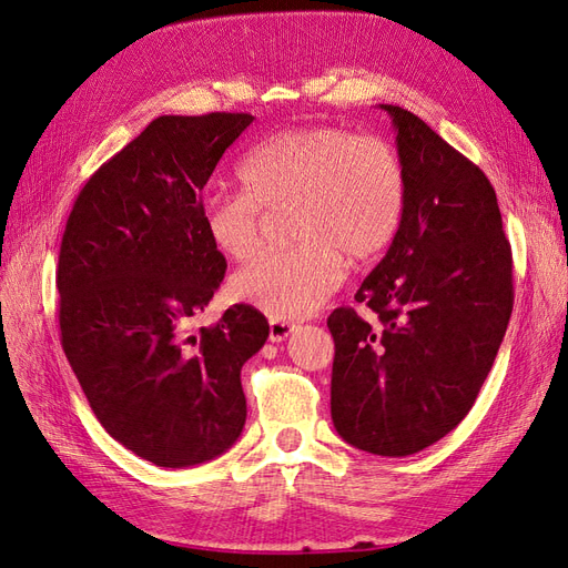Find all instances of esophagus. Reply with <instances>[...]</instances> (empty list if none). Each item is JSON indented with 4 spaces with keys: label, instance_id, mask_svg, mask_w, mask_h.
I'll use <instances>...</instances> for the list:
<instances>
[{
    "label": "esophagus",
    "instance_id": "34e87169",
    "mask_svg": "<svg viewBox=\"0 0 568 568\" xmlns=\"http://www.w3.org/2000/svg\"><path fill=\"white\" fill-rule=\"evenodd\" d=\"M291 332H294V324H291V322L270 320V341H272V343L284 341Z\"/></svg>",
    "mask_w": 568,
    "mask_h": 568
}]
</instances>
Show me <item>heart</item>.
I'll return each instance as SVG.
<instances>
[{"label": "heart", "instance_id": "b5f03b06", "mask_svg": "<svg viewBox=\"0 0 568 568\" xmlns=\"http://www.w3.org/2000/svg\"><path fill=\"white\" fill-rule=\"evenodd\" d=\"M244 192L203 199L201 222L213 248L248 261L263 242V211L294 205L291 239L234 274L232 294L274 320L307 317L341 286L348 255L372 261L390 246L405 215V165L386 140L336 125L270 134L236 168Z\"/></svg>", "mask_w": 568, "mask_h": 568}]
</instances>
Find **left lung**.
Instances as JSON below:
<instances>
[{
	"label": "left lung",
	"mask_w": 568,
	"mask_h": 568,
	"mask_svg": "<svg viewBox=\"0 0 568 568\" xmlns=\"http://www.w3.org/2000/svg\"><path fill=\"white\" fill-rule=\"evenodd\" d=\"M405 165L403 225L353 307L326 320L334 336L332 419L338 436L382 457L415 455L469 415L505 338L511 246L495 189L422 118L382 104Z\"/></svg>",
	"instance_id": "1"
}]
</instances>
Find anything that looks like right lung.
I'll use <instances>...</instances> for the list:
<instances>
[{
	"instance_id": "add662e5",
	"label": "right lung",
	"mask_w": 568,
	"mask_h": 568,
	"mask_svg": "<svg viewBox=\"0 0 568 568\" xmlns=\"http://www.w3.org/2000/svg\"><path fill=\"white\" fill-rule=\"evenodd\" d=\"M251 113L161 115L80 189L59 251L61 346L111 438L182 469L232 448L242 367L270 324L232 305L192 334L227 261L203 232V186Z\"/></svg>"
}]
</instances>
